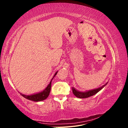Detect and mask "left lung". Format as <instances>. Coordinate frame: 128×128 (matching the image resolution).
I'll list each match as a JSON object with an SVG mask.
<instances>
[{"mask_svg": "<svg viewBox=\"0 0 128 128\" xmlns=\"http://www.w3.org/2000/svg\"><path fill=\"white\" fill-rule=\"evenodd\" d=\"M106 84L105 85H104L102 87H101L99 88H97L96 90H89L87 92H79L78 90H76L75 88H72V92L73 94L75 95V96L78 97V98H87L91 96H93L94 95L96 94L98 92H99L102 88H104L106 86Z\"/></svg>", "mask_w": 128, "mask_h": 128, "instance_id": "1", "label": "left lung"}]
</instances>
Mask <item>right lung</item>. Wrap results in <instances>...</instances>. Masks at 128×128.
Returning a JSON list of instances; mask_svg holds the SVG:
<instances>
[{"instance_id": "1", "label": "right lung", "mask_w": 128, "mask_h": 128, "mask_svg": "<svg viewBox=\"0 0 128 128\" xmlns=\"http://www.w3.org/2000/svg\"><path fill=\"white\" fill-rule=\"evenodd\" d=\"M58 72H56L54 74L53 78L57 75ZM53 78H52V80H53ZM50 81V84L47 86V87L46 88L45 90L44 91L40 92V93H38L32 95V96H26L24 94H21V96H23L24 98H25L26 99H27L28 100L34 101V102H40V101H42L44 100H45L46 98L48 96L50 90V88H51V81Z\"/></svg>"}]
</instances>
